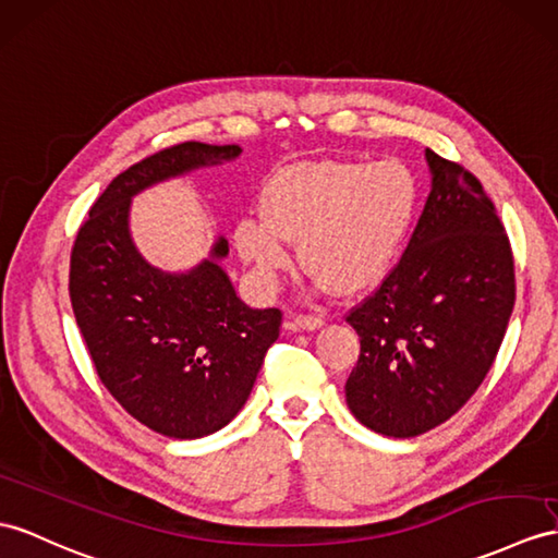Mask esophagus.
Listing matches in <instances>:
<instances>
[{
    "instance_id": "obj_1",
    "label": "esophagus",
    "mask_w": 558,
    "mask_h": 558,
    "mask_svg": "<svg viewBox=\"0 0 558 558\" xmlns=\"http://www.w3.org/2000/svg\"><path fill=\"white\" fill-rule=\"evenodd\" d=\"M322 326L324 322L319 317H293L287 322L289 331H317Z\"/></svg>"
}]
</instances>
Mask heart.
<instances>
[{"mask_svg":"<svg viewBox=\"0 0 558 558\" xmlns=\"http://www.w3.org/2000/svg\"><path fill=\"white\" fill-rule=\"evenodd\" d=\"M416 208V177L400 160L305 162L271 177L263 217H241L234 241L267 289L291 267L287 243H298L315 291L357 295L396 267Z\"/></svg>","mask_w":558,"mask_h":558,"instance_id":"obj_1","label":"heart"}]
</instances>
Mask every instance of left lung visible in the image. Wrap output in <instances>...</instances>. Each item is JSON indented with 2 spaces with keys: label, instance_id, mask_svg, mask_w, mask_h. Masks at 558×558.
<instances>
[{
  "label": "left lung",
  "instance_id": "1",
  "mask_svg": "<svg viewBox=\"0 0 558 558\" xmlns=\"http://www.w3.org/2000/svg\"><path fill=\"white\" fill-rule=\"evenodd\" d=\"M430 194L396 269L348 315L360 360L345 402L360 424L414 438L466 404L515 301L513 255L481 182L426 148Z\"/></svg>",
  "mask_w": 558,
  "mask_h": 558
}]
</instances>
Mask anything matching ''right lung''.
I'll use <instances>...</instances> for the list:
<instances>
[{
  "label": "right lung",
  "mask_w": 558,
  "mask_h": 558,
  "mask_svg": "<svg viewBox=\"0 0 558 558\" xmlns=\"http://www.w3.org/2000/svg\"><path fill=\"white\" fill-rule=\"evenodd\" d=\"M239 156V144L184 142L144 158L106 186L73 246L68 289L101 384L168 438L210 436L241 412L279 338L281 312L236 295L222 269L225 236L192 269L148 263L130 232L132 198Z\"/></svg>",
  "instance_id": "add662e5"
}]
</instances>
